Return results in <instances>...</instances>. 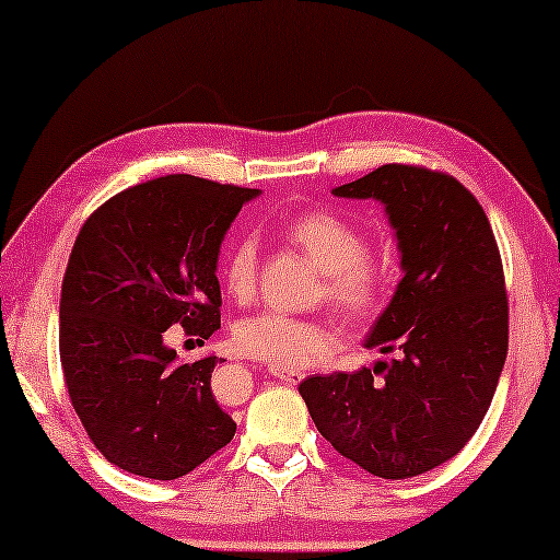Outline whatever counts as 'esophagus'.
Returning <instances> with one entry per match:
<instances>
[{"mask_svg": "<svg viewBox=\"0 0 560 560\" xmlns=\"http://www.w3.org/2000/svg\"><path fill=\"white\" fill-rule=\"evenodd\" d=\"M272 374L278 380L285 382V385H301V382L305 380V372H301V370H280V366H272Z\"/></svg>", "mask_w": 560, "mask_h": 560, "instance_id": "1", "label": "esophagus"}]
</instances>
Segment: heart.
I'll list each match as a JSON object with an SVG mask.
<instances>
[{"label": "heart", "mask_w": 560, "mask_h": 560, "mask_svg": "<svg viewBox=\"0 0 560 560\" xmlns=\"http://www.w3.org/2000/svg\"><path fill=\"white\" fill-rule=\"evenodd\" d=\"M290 244L320 267L318 301H328L354 326L374 324L385 313L397 282V262L385 249H366V236L351 221L324 209H308L282 224ZM221 285L236 303L257 293V240L240 234L221 262ZM336 343V328L326 318H298L285 313H257L234 326L240 354L280 370H295L324 359Z\"/></svg>", "instance_id": "b5f03b06"}]
</instances>
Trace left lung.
<instances>
[{
    "mask_svg": "<svg viewBox=\"0 0 560 560\" xmlns=\"http://www.w3.org/2000/svg\"><path fill=\"white\" fill-rule=\"evenodd\" d=\"M334 194L385 203L405 278L366 349L400 357L298 389L343 458L382 479L418 477L469 443L494 397L510 339L500 247L485 209L448 173L389 163Z\"/></svg>",
    "mask_w": 560,
    "mask_h": 560,
    "instance_id": "obj_1",
    "label": "left lung"
}]
</instances>
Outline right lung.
I'll return each mask as SVG.
<instances>
[{
  "label": "right lung",
  "instance_id": "obj_1",
  "mask_svg": "<svg viewBox=\"0 0 560 560\" xmlns=\"http://www.w3.org/2000/svg\"><path fill=\"white\" fill-rule=\"evenodd\" d=\"M257 188L165 175L83 221L60 293V366L89 439L144 479L186 477L234 439L211 395L219 357L180 364L163 336L221 326L219 247Z\"/></svg>",
  "mask_w": 560,
  "mask_h": 560
}]
</instances>
